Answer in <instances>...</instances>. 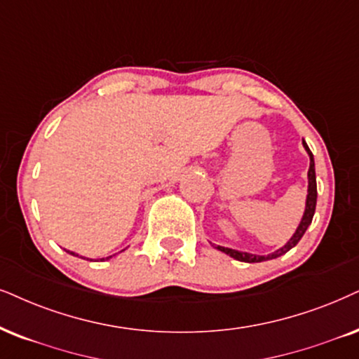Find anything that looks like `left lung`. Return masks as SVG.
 <instances>
[{
    "mask_svg": "<svg viewBox=\"0 0 359 359\" xmlns=\"http://www.w3.org/2000/svg\"><path fill=\"white\" fill-rule=\"evenodd\" d=\"M303 147L306 149L308 156H310V170H308V195H306V207H305V213H303V219L300 222V225H298L297 232L293 233V237L288 240V243L285 245V247L278 248V250L270 253V255H252V253H247V252H238V250H232V248H225V247H217L220 252L226 253V255H230L235 260L238 262H245V263H258V262H265V260H271V258H276L280 255H285L288 250H292V248L300 242L303 235H305L306 229L310 226L311 220H313V215H315V208H316V174H315V161H313V154L310 149H308L306 142H303Z\"/></svg>",
    "mask_w": 359,
    "mask_h": 359,
    "instance_id": "obj_1",
    "label": "left lung"
}]
</instances>
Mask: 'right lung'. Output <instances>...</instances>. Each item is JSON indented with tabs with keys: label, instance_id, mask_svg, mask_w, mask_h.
<instances>
[{
	"label": "right lung",
	"instance_id": "right-lung-1",
	"mask_svg": "<svg viewBox=\"0 0 359 359\" xmlns=\"http://www.w3.org/2000/svg\"><path fill=\"white\" fill-rule=\"evenodd\" d=\"M69 253H71V255H76L74 252H69ZM76 257H78V255H76ZM81 258H84V257H81ZM107 258H111V257H107ZM86 260H88V258H86Z\"/></svg>",
	"mask_w": 359,
	"mask_h": 359
}]
</instances>
